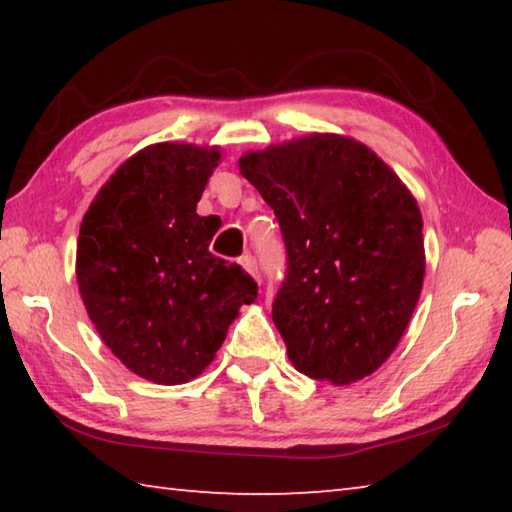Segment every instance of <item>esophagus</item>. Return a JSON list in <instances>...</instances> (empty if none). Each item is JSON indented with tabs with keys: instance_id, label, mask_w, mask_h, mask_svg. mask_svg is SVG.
<instances>
[{
	"instance_id": "1",
	"label": "esophagus",
	"mask_w": 512,
	"mask_h": 512,
	"mask_svg": "<svg viewBox=\"0 0 512 512\" xmlns=\"http://www.w3.org/2000/svg\"><path fill=\"white\" fill-rule=\"evenodd\" d=\"M239 264L246 268V271L250 273V275H255V277H259V268H257V259L253 257V255H241L239 257Z\"/></svg>"
}]
</instances>
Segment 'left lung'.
I'll list each match as a JSON object with an SVG mask.
<instances>
[{"mask_svg":"<svg viewBox=\"0 0 512 512\" xmlns=\"http://www.w3.org/2000/svg\"><path fill=\"white\" fill-rule=\"evenodd\" d=\"M239 169L271 205L287 248L273 323L293 366L332 384L375 372L422 291V216L409 189L341 135L246 153Z\"/></svg>","mask_w":512,"mask_h":512,"instance_id":"1","label":"left lung"}]
</instances>
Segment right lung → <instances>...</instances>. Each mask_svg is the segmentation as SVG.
I'll return each instance as SVG.
<instances>
[{
	"mask_svg": "<svg viewBox=\"0 0 512 512\" xmlns=\"http://www.w3.org/2000/svg\"><path fill=\"white\" fill-rule=\"evenodd\" d=\"M219 149L153 144L115 171L85 212L76 280L103 343L155 384H185L210 366L257 282L210 253L214 216L196 203Z\"/></svg>",
	"mask_w": 512,
	"mask_h": 512,
	"instance_id": "right-lung-1",
	"label": "right lung"
}]
</instances>
